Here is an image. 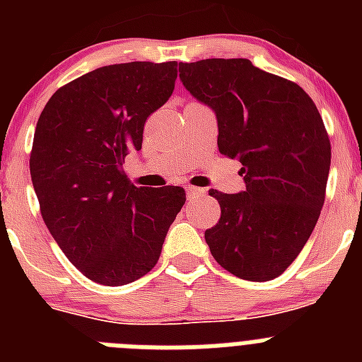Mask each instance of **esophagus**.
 Instances as JSON below:
<instances>
[{"label":"esophagus","mask_w":362,"mask_h":362,"mask_svg":"<svg viewBox=\"0 0 362 362\" xmlns=\"http://www.w3.org/2000/svg\"><path fill=\"white\" fill-rule=\"evenodd\" d=\"M187 194L190 197H204L206 196V190L204 188H197V187H190V185H187Z\"/></svg>","instance_id":"1"}]
</instances>
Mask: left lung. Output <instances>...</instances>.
<instances>
[{"mask_svg": "<svg viewBox=\"0 0 362 362\" xmlns=\"http://www.w3.org/2000/svg\"><path fill=\"white\" fill-rule=\"evenodd\" d=\"M179 78L217 119V146L239 159L245 190H210L219 223L204 232L214 259L239 279L281 276L312 235L325 203L330 139L299 85L250 59L179 63Z\"/></svg>", "mask_w": 362, "mask_h": 362, "instance_id": "obj_1", "label": "left lung"}]
</instances>
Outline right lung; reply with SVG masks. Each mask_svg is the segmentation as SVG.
I'll return each instance as SVG.
<instances>
[{
	"instance_id": "add662e5",
	"label": "right lung",
	"mask_w": 362,
	"mask_h": 362,
	"mask_svg": "<svg viewBox=\"0 0 362 362\" xmlns=\"http://www.w3.org/2000/svg\"><path fill=\"white\" fill-rule=\"evenodd\" d=\"M175 78V62L101 66L56 90L37 119L30 177L41 216L94 283L121 286L148 274L187 201L181 187L137 188L123 170Z\"/></svg>"
}]
</instances>
